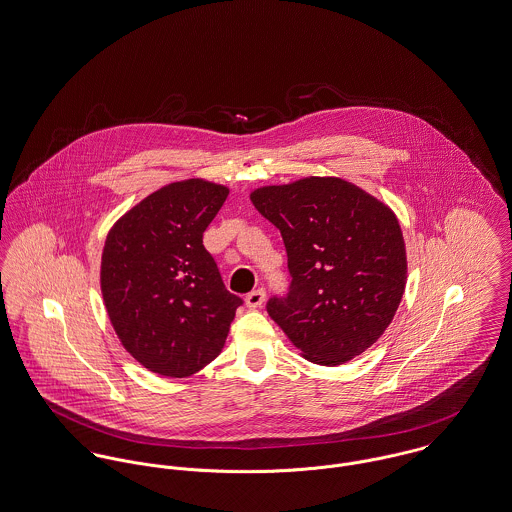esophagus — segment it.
Instances as JSON below:
<instances>
[{"mask_svg": "<svg viewBox=\"0 0 512 512\" xmlns=\"http://www.w3.org/2000/svg\"><path fill=\"white\" fill-rule=\"evenodd\" d=\"M265 298H267V292H265V288H257V290H253V292H249V294H247V298H245V304H247V308H251V310H257V308H261V306H263Z\"/></svg>", "mask_w": 512, "mask_h": 512, "instance_id": "obj_1", "label": "esophagus"}]
</instances>
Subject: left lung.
<instances>
[{
    "mask_svg": "<svg viewBox=\"0 0 512 512\" xmlns=\"http://www.w3.org/2000/svg\"><path fill=\"white\" fill-rule=\"evenodd\" d=\"M255 208L280 230L290 284L267 312L308 360L337 366L372 347L401 302L407 259L394 212L353 183L308 177L263 187Z\"/></svg>",
    "mask_w": 512,
    "mask_h": 512,
    "instance_id": "left-lung-1",
    "label": "left lung"
}]
</instances>
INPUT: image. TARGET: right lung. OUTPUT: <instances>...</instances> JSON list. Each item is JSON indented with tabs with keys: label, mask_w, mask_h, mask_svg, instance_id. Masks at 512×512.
I'll list each match as a JSON object with an SVG mask.
<instances>
[{
	"label": "right lung",
	"mask_w": 512,
	"mask_h": 512,
	"mask_svg": "<svg viewBox=\"0 0 512 512\" xmlns=\"http://www.w3.org/2000/svg\"><path fill=\"white\" fill-rule=\"evenodd\" d=\"M228 189L202 179L144 198L109 232L101 290L120 343L148 370L185 378L212 362L243 300L232 294L202 234Z\"/></svg>",
	"instance_id": "obj_1"
}]
</instances>
